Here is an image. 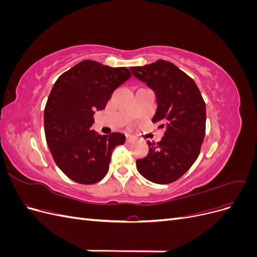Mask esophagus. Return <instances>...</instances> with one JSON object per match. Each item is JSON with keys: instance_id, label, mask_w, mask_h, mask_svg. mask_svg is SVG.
<instances>
[{"instance_id": "1", "label": "esophagus", "mask_w": 257, "mask_h": 257, "mask_svg": "<svg viewBox=\"0 0 257 257\" xmlns=\"http://www.w3.org/2000/svg\"><path fill=\"white\" fill-rule=\"evenodd\" d=\"M134 141H135V137L131 136V135H127V136H126V142H127V143H132V142H134Z\"/></svg>"}]
</instances>
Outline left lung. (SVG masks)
Returning a JSON list of instances; mask_svg holds the SVG:
<instances>
[{
	"mask_svg": "<svg viewBox=\"0 0 257 257\" xmlns=\"http://www.w3.org/2000/svg\"><path fill=\"white\" fill-rule=\"evenodd\" d=\"M155 94L158 108L152 122L165 128L160 143H150L149 153L137 160L139 174L159 184L182 177L197 160L206 132V104L196 83L172 62L158 60L130 68Z\"/></svg>",
	"mask_w": 257,
	"mask_h": 257,
	"instance_id": "8db88e82",
	"label": "left lung"
}]
</instances>
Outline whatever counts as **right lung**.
<instances>
[{
    "label": "right lung",
    "mask_w": 257,
    "mask_h": 257,
    "mask_svg": "<svg viewBox=\"0 0 257 257\" xmlns=\"http://www.w3.org/2000/svg\"><path fill=\"white\" fill-rule=\"evenodd\" d=\"M131 76L126 67L84 60L53 84L44 111L45 136L56 164L73 181L102 180L113 149L125 143V135H99L91 126L95 111L105 109L112 92Z\"/></svg>",
    "instance_id": "obj_1"
}]
</instances>
